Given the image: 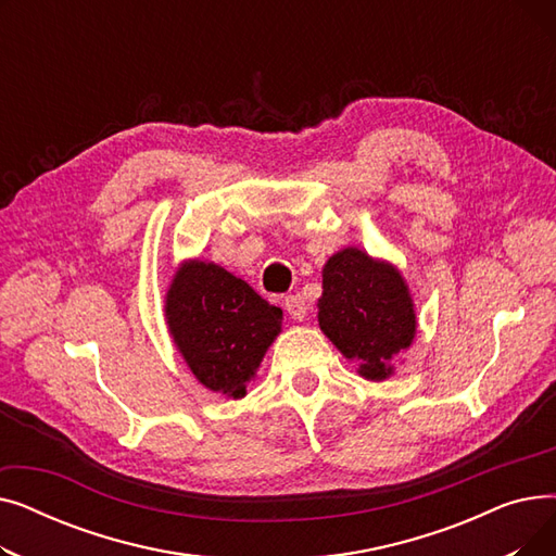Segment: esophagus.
<instances>
[{
    "label": "esophagus",
    "mask_w": 556,
    "mask_h": 556,
    "mask_svg": "<svg viewBox=\"0 0 556 556\" xmlns=\"http://www.w3.org/2000/svg\"><path fill=\"white\" fill-rule=\"evenodd\" d=\"M283 308H286V313L293 317V319H302L306 317V313H308V306H306V302L300 298V295H288L286 300H283Z\"/></svg>",
    "instance_id": "obj_1"
}]
</instances>
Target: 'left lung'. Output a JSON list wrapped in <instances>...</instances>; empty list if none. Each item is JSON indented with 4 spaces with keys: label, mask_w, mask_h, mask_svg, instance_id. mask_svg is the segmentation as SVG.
<instances>
[{
    "label": "left lung",
    "mask_w": 556,
    "mask_h": 556,
    "mask_svg": "<svg viewBox=\"0 0 556 556\" xmlns=\"http://www.w3.org/2000/svg\"><path fill=\"white\" fill-rule=\"evenodd\" d=\"M317 308L319 329L371 381L394 371L390 361L417 333L415 304L401 273L358 248H344L325 263Z\"/></svg>",
    "instance_id": "8db88e82"
}]
</instances>
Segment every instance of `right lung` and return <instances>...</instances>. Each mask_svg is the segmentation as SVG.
Instances as JSON below:
<instances>
[{
	"mask_svg": "<svg viewBox=\"0 0 556 556\" xmlns=\"http://www.w3.org/2000/svg\"><path fill=\"white\" fill-rule=\"evenodd\" d=\"M166 325L198 381L243 399L268 346L281 331V308L216 263L185 261L166 293Z\"/></svg>",
	"mask_w": 556,
	"mask_h": 556,
	"instance_id": "1",
	"label": "right lung"
}]
</instances>
